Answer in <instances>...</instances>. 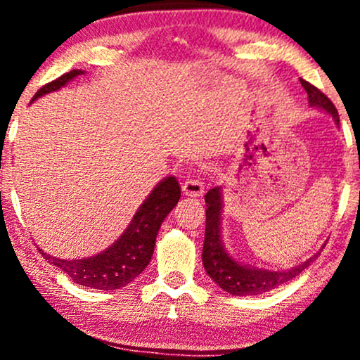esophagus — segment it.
I'll return each mask as SVG.
<instances>
[{"mask_svg":"<svg viewBox=\"0 0 360 360\" xmlns=\"http://www.w3.org/2000/svg\"><path fill=\"white\" fill-rule=\"evenodd\" d=\"M183 193L189 198H201L205 193V186L200 179H188L183 184Z\"/></svg>","mask_w":360,"mask_h":360,"instance_id":"esophagus-1","label":"esophagus"}]
</instances>
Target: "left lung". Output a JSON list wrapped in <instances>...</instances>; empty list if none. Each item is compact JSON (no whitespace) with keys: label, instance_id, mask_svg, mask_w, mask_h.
<instances>
[{"label":"left lung","instance_id":"1","mask_svg":"<svg viewBox=\"0 0 360 360\" xmlns=\"http://www.w3.org/2000/svg\"><path fill=\"white\" fill-rule=\"evenodd\" d=\"M301 81L304 91L308 94V103L311 108H318L325 111L326 115L333 118V122L340 123L338 120L337 108L333 103L311 86L309 82ZM206 203V230H205V243H203V266L206 274L212 278L214 283L220 286L223 291L233 296H255L262 295V292L272 291L278 286H283L288 281L301 274L316 255L304 260L295 267H288V269H264V267H255L252 264H245L242 260L235 259L229 250H226L225 243H223L221 235V214H223V189L221 186L210 189L205 196Z\"/></svg>","mask_w":360,"mask_h":360}]
</instances>
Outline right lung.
Returning a JSON list of instances; mask_svg holds the SVG:
<instances>
[{
    "label": "right lung",
    "mask_w": 360,
    "mask_h": 360,
    "mask_svg": "<svg viewBox=\"0 0 360 360\" xmlns=\"http://www.w3.org/2000/svg\"><path fill=\"white\" fill-rule=\"evenodd\" d=\"M82 74L84 71L81 69H74V71L60 76L59 79L42 86L37 91L32 103L45 94L56 93ZM179 198V183L174 176H167L154 186V189L139 206L123 233L111 243L108 249L82 259L52 257L42 249L39 250L49 262L59 267L76 284L91 289H103V291L125 288L148 266L152 254H154L155 238L160 225L177 205Z\"/></svg>",
    "instance_id": "right-lung-1"
}]
</instances>
